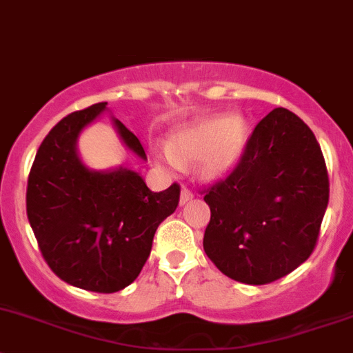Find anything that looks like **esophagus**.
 <instances>
[{"mask_svg":"<svg viewBox=\"0 0 353 353\" xmlns=\"http://www.w3.org/2000/svg\"><path fill=\"white\" fill-rule=\"evenodd\" d=\"M192 199H194V194H192V192L188 190L187 187L181 188V192H180V205H185V203L190 202Z\"/></svg>","mask_w":353,"mask_h":353,"instance_id":"esophagus-1","label":"esophagus"}]
</instances>
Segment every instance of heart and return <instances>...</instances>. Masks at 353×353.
Segmentation results:
<instances>
[{"label":"heart","mask_w":353,"mask_h":353,"mask_svg":"<svg viewBox=\"0 0 353 353\" xmlns=\"http://www.w3.org/2000/svg\"><path fill=\"white\" fill-rule=\"evenodd\" d=\"M246 134L248 127L241 117L217 115L175 130L172 143L156 146L154 154L172 170H181L183 163L199 161L203 178H221L241 158Z\"/></svg>","instance_id":"obj_1"}]
</instances>
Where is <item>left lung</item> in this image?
<instances>
[{
    "mask_svg": "<svg viewBox=\"0 0 353 353\" xmlns=\"http://www.w3.org/2000/svg\"><path fill=\"white\" fill-rule=\"evenodd\" d=\"M203 192L207 256L232 281L263 285L311 256L330 180L312 130L279 107L256 123L230 175Z\"/></svg>",
    "mask_w": 353,
    "mask_h": 353,
    "instance_id": "8db88e82",
    "label": "left lung"
}]
</instances>
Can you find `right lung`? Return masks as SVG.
<instances>
[{"label":"right lung","instance_id":"1","mask_svg":"<svg viewBox=\"0 0 353 353\" xmlns=\"http://www.w3.org/2000/svg\"><path fill=\"white\" fill-rule=\"evenodd\" d=\"M105 110L107 101L72 112L47 134L28 175L27 216L43 260L61 281L110 294L141 274L156 230L175 212L180 185L151 192L129 168H86L76 139ZM114 125L123 144L146 159L141 141L117 119Z\"/></svg>","mask_w":353,"mask_h":353}]
</instances>
